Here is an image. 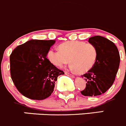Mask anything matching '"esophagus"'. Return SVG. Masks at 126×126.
<instances>
[{
    "instance_id": "1",
    "label": "esophagus",
    "mask_w": 126,
    "mask_h": 126,
    "mask_svg": "<svg viewBox=\"0 0 126 126\" xmlns=\"http://www.w3.org/2000/svg\"><path fill=\"white\" fill-rule=\"evenodd\" d=\"M65 74L66 75H68V76H70V77H72V78H73V77H75V75L73 74H72V73H70L69 72H65Z\"/></svg>"
}]
</instances>
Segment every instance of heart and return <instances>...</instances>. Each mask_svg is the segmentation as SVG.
Segmentation results:
<instances>
[{
  "mask_svg": "<svg viewBox=\"0 0 126 126\" xmlns=\"http://www.w3.org/2000/svg\"><path fill=\"white\" fill-rule=\"evenodd\" d=\"M59 50L51 49L48 51L49 61L58 67H63L70 62V68L79 73L89 71L96 61L97 51L93 44L70 41L62 43Z\"/></svg>",
  "mask_w": 126,
  "mask_h": 126,
  "instance_id": "heart-1",
  "label": "heart"
}]
</instances>
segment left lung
Returning <instances> with one entry per match:
<instances>
[{"mask_svg":"<svg viewBox=\"0 0 126 126\" xmlns=\"http://www.w3.org/2000/svg\"><path fill=\"white\" fill-rule=\"evenodd\" d=\"M88 42L96 47L97 56L94 66L82 75L86 86L81 93L84 96H97L105 93L114 83L120 56L116 46L105 37L94 36Z\"/></svg>","mask_w":126,"mask_h":126,"instance_id":"1","label":"left lung"}]
</instances>
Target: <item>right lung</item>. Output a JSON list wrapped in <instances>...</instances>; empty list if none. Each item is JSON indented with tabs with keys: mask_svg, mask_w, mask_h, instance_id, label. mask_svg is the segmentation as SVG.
Returning <instances> with one entry per match:
<instances>
[{
	"mask_svg": "<svg viewBox=\"0 0 126 126\" xmlns=\"http://www.w3.org/2000/svg\"><path fill=\"white\" fill-rule=\"evenodd\" d=\"M55 42L31 40L17 47L10 56L11 78L24 96L47 99L53 93L58 76L64 74L47 58Z\"/></svg>",
	"mask_w": 126,
	"mask_h": 126,
	"instance_id": "obj_1",
	"label": "right lung"
}]
</instances>
